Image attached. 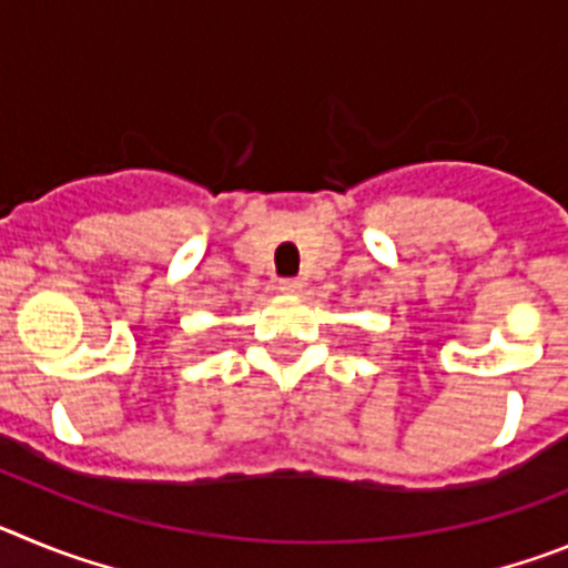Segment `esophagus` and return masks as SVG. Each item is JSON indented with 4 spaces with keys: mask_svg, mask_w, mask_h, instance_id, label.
<instances>
[{
    "mask_svg": "<svg viewBox=\"0 0 568 568\" xmlns=\"http://www.w3.org/2000/svg\"><path fill=\"white\" fill-rule=\"evenodd\" d=\"M301 287H304V281H301V278H278L281 293L295 295V293H301Z\"/></svg>",
    "mask_w": 568,
    "mask_h": 568,
    "instance_id": "obj_1",
    "label": "esophagus"
}]
</instances>
